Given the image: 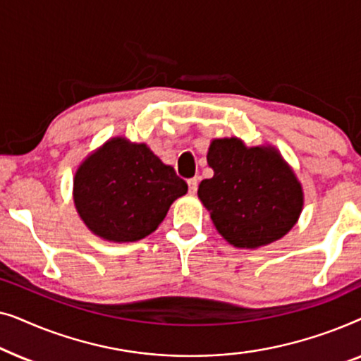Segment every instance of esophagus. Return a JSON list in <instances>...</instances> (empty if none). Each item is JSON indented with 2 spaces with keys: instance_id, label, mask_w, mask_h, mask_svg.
<instances>
[{
  "instance_id": "34e87169",
  "label": "esophagus",
  "mask_w": 361,
  "mask_h": 361,
  "mask_svg": "<svg viewBox=\"0 0 361 361\" xmlns=\"http://www.w3.org/2000/svg\"><path fill=\"white\" fill-rule=\"evenodd\" d=\"M187 185H189L190 194H195L197 187H199V179H197V177H192V179L187 180Z\"/></svg>"
}]
</instances>
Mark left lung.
Masks as SVG:
<instances>
[{"mask_svg":"<svg viewBox=\"0 0 361 361\" xmlns=\"http://www.w3.org/2000/svg\"><path fill=\"white\" fill-rule=\"evenodd\" d=\"M207 162L214 177L200 182L199 199L228 243L258 248L293 228L302 210V189L274 147L214 140Z\"/></svg>","mask_w":361,"mask_h":361,"instance_id":"obj_1","label":"left lung"}]
</instances>
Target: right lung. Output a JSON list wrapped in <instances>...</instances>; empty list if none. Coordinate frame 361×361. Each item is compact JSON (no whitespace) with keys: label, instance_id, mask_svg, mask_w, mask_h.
<instances>
[{"label":"right lung","instance_id":"right-lung-1","mask_svg":"<svg viewBox=\"0 0 361 361\" xmlns=\"http://www.w3.org/2000/svg\"><path fill=\"white\" fill-rule=\"evenodd\" d=\"M185 180L146 145L108 141L78 167L73 202L93 233L110 241H136L152 233Z\"/></svg>","mask_w":361,"mask_h":361}]
</instances>
